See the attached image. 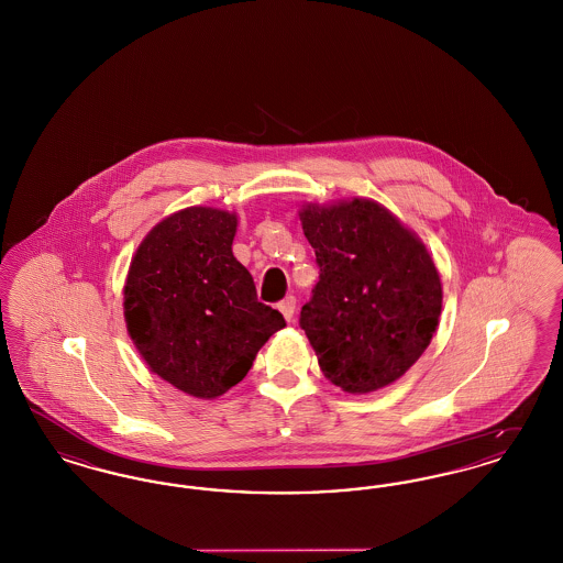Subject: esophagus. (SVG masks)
<instances>
[{
    "label": "esophagus",
    "mask_w": 563,
    "mask_h": 563,
    "mask_svg": "<svg viewBox=\"0 0 563 563\" xmlns=\"http://www.w3.org/2000/svg\"><path fill=\"white\" fill-rule=\"evenodd\" d=\"M278 310L280 314L285 317V321L291 322L295 317V297H285L280 303H278Z\"/></svg>",
    "instance_id": "obj_1"
}]
</instances>
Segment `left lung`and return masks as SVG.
<instances>
[{
	"label": "left lung",
	"mask_w": 563,
	"mask_h": 563,
	"mask_svg": "<svg viewBox=\"0 0 563 563\" xmlns=\"http://www.w3.org/2000/svg\"><path fill=\"white\" fill-rule=\"evenodd\" d=\"M301 228L321 268L299 324L324 377L350 395L397 382L429 349L443 289L427 244L369 198L306 202Z\"/></svg>",
	"instance_id": "8db88e82"
}]
</instances>
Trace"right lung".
Segmentation results:
<instances>
[{
  "instance_id": "add662e5",
  "label": "right lung",
  "mask_w": 563,
  "mask_h": 563,
  "mask_svg": "<svg viewBox=\"0 0 563 563\" xmlns=\"http://www.w3.org/2000/svg\"><path fill=\"white\" fill-rule=\"evenodd\" d=\"M239 217L188 207L141 241L124 285V319L141 358L196 399H217L251 369L287 322L257 301L253 276L232 253Z\"/></svg>"
}]
</instances>
